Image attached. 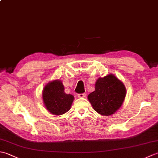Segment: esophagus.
Listing matches in <instances>:
<instances>
[{
	"label": "esophagus",
	"instance_id": "34e87169",
	"mask_svg": "<svg viewBox=\"0 0 158 158\" xmlns=\"http://www.w3.org/2000/svg\"><path fill=\"white\" fill-rule=\"evenodd\" d=\"M78 97L79 98H85V94H78Z\"/></svg>",
	"mask_w": 158,
	"mask_h": 158
}]
</instances>
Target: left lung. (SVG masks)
Wrapping results in <instances>:
<instances>
[{
  "label": "left lung",
  "instance_id": "obj_1",
  "mask_svg": "<svg viewBox=\"0 0 158 158\" xmlns=\"http://www.w3.org/2000/svg\"><path fill=\"white\" fill-rule=\"evenodd\" d=\"M126 95V89L123 82L115 75L109 74L96 80L95 90L89 94L88 98L97 113L109 116L122 106Z\"/></svg>",
  "mask_w": 158,
  "mask_h": 158
}]
</instances>
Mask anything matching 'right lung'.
<instances>
[{
    "mask_svg": "<svg viewBox=\"0 0 158 158\" xmlns=\"http://www.w3.org/2000/svg\"><path fill=\"white\" fill-rule=\"evenodd\" d=\"M42 97L47 110L55 115H61L69 111L74 100L72 94L64 92L62 81L53 80L45 85Z\"/></svg>",
    "mask_w": 158,
    "mask_h": 158,
    "instance_id": "1",
    "label": "right lung"
}]
</instances>
